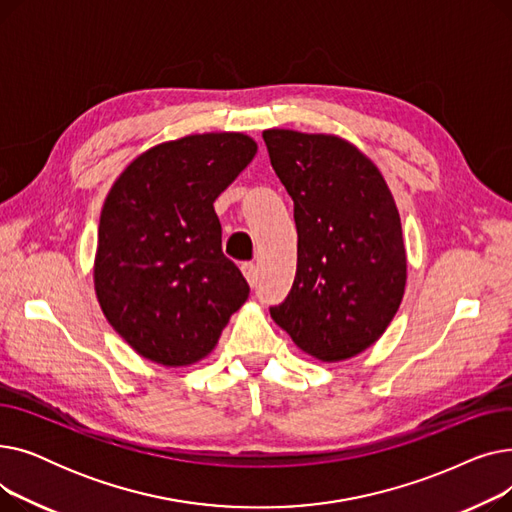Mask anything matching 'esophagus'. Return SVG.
<instances>
[{
	"label": "esophagus",
	"mask_w": 512,
	"mask_h": 512,
	"mask_svg": "<svg viewBox=\"0 0 512 512\" xmlns=\"http://www.w3.org/2000/svg\"><path fill=\"white\" fill-rule=\"evenodd\" d=\"M240 270H242V274H245V278L251 286L257 284V265L255 263H242Z\"/></svg>",
	"instance_id": "obj_1"
}]
</instances>
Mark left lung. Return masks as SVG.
<instances>
[{"label":"left lung","instance_id":"obj_1","mask_svg":"<svg viewBox=\"0 0 512 512\" xmlns=\"http://www.w3.org/2000/svg\"><path fill=\"white\" fill-rule=\"evenodd\" d=\"M263 141L299 234L297 276L272 319L303 353L351 359L386 332L405 294L394 197L373 161L336 134L272 128Z\"/></svg>","mask_w":512,"mask_h":512}]
</instances>
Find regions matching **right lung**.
<instances>
[{
	"instance_id": "right-lung-1",
	"label": "right lung",
	"mask_w": 512,
	"mask_h": 512,
	"mask_svg": "<svg viewBox=\"0 0 512 512\" xmlns=\"http://www.w3.org/2000/svg\"><path fill=\"white\" fill-rule=\"evenodd\" d=\"M255 153L242 132L188 134L132 159L107 193L95 292L141 357L166 367L205 359L247 301V280L222 253L213 201Z\"/></svg>"
}]
</instances>
